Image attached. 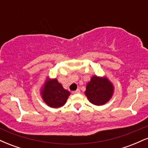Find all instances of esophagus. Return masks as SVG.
<instances>
[{
    "instance_id": "esophagus-1",
    "label": "esophagus",
    "mask_w": 148,
    "mask_h": 148,
    "mask_svg": "<svg viewBox=\"0 0 148 148\" xmlns=\"http://www.w3.org/2000/svg\"><path fill=\"white\" fill-rule=\"evenodd\" d=\"M80 92H81V91H80L79 89H77L76 90L72 92L73 94H77V93H80Z\"/></svg>"
}]
</instances>
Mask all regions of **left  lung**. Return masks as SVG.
<instances>
[{
  "label": "left lung",
  "instance_id": "8db88e82",
  "mask_svg": "<svg viewBox=\"0 0 148 148\" xmlns=\"http://www.w3.org/2000/svg\"><path fill=\"white\" fill-rule=\"evenodd\" d=\"M85 94L92 103L101 106L108 102L111 98L113 86L106 78L93 76L88 83Z\"/></svg>",
  "mask_w": 148,
  "mask_h": 148
}]
</instances>
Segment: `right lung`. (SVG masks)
Masks as SVG:
<instances>
[{"label":"right lung","mask_w":148,"mask_h":148,"mask_svg":"<svg viewBox=\"0 0 148 148\" xmlns=\"http://www.w3.org/2000/svg\"><path fill=\"white\" fill-rule=\"evenodd\" d=\"M41 93L44 101L52 108H59L63 106L70 95L69 92L64 89L56 79L47 81Z\"/></svg>","instance_id":"obj_1"}]
</instances>
